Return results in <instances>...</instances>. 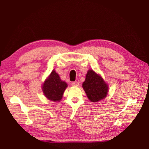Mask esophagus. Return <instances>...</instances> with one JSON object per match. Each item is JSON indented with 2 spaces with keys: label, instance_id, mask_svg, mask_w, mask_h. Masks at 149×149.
Here are the masks:
<instances>
[{
  "label": "esophagus",
  "instance_id": "obj_1",
  "mask_svg": "<svg viewBox=\"0 0 149 149\" xmlns=\"http://www.w3.org/2000/svg\"><path fill=\"white\" fill-rule=\"evenodd\" d=\"M79 83L78 81H74V82L72 83V85L74 86H77L79 85Z\"/></svg>",
  "mask_w": 149,
  "mask_h": 149
}]
</instances>
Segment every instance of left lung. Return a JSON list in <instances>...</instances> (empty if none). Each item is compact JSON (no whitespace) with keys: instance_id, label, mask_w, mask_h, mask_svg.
Instances as JSON below:
<instances>
[{"instance_id":"1","label":"left lung","mask_w":149,"mask_h":149,"mask_svg":"<svg viewBox=\"0 0 149 149\" xmlns=\"http://www.w3.org/2000/svg\"><path fill=\"white\" fill-rule=\"evenodd\" d=\"M82 86L89 100L92 102L102 100L108 93L107 85L100 75L96 74L93 70L88 71Z\"/></svg>"}]
</instances>
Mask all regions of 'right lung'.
Wrapping results in <instances>:
<instances>
[{
	"instance_id": "add662e5",
	"label": "right lung",
	"mask_w": 149,
	"mask_h": 149,
	"mask_svg": "<svg viewBox=\"0 0 149 149\" xmlns=\"http://www.w3.org/2000/svg\"><path fill=\"white\" fill-rule=\"evenodd\" d=\"M67 86V83L63 81L58 74L53 70L43 84L42 91L45 96L49 100L60 102Z\"/></svg>"
}]
</instances>
